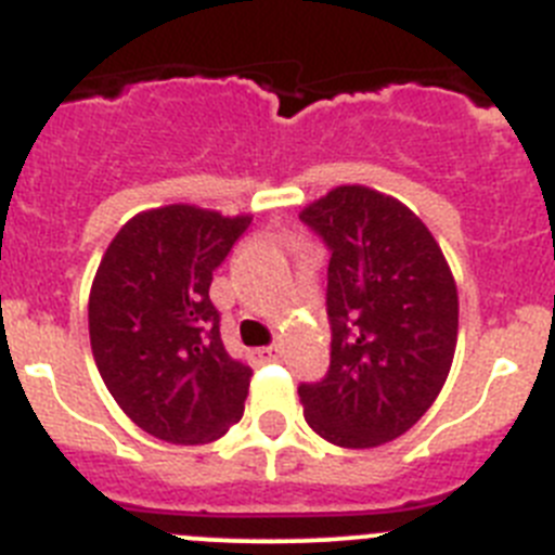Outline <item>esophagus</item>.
Here are the masks:
<instances>
[{"mask_svg": "<svg viewBox=\"0 0 555 555\" xmlns=\"http://www.w3.org/2000/svg\"><path fill=\"white\" fill-rule=\"evenodd\" d=\"M278 356H281V347H258V350H255V358H258V361H274Z\"/></svg>", "mask_w": 555, "mask_h": 555, "instance_id": "1", "label": "esophagus"}]
</instances>
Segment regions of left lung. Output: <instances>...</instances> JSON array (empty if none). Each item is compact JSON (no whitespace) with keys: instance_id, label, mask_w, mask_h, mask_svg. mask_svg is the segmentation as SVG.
<instances>
[{"instance_id":"8db88e82","label":"left lung","mask_w":555,"mask_h":555,"mask_svg":"<svg viewBox=\"0 0 555 555\" xmlns=\"http://www.w3.org/2000/svg\"><path fill=\"white\" fill-rule=\"evenodd\" d=\"M331 249V370L300 386L306 423L331 444L380 448L434 405L453 366L459 292L442 247L400 199L336 185L300 210Z\"/></svg>"}]
</instances>
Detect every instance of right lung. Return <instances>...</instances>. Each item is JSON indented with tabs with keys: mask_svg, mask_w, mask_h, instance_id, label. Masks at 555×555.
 Masks as SVG:
<instances>
[{
	"mask_svg": "<svg viewBox=\"0 0 555 555\" xmlns=\"http://www.w3.org/2000/svg\"><path fill=\"white\" fill-rule=\"evenodd\" d=\"M249 222V214L164 205L125 222L102 255L88 294L96 370L155 439L208 444L242 420L253 370L224 350L208 288Z\"/></svg>",
	"mask_w": 555,
	"mask_h": 555,
	"instance_id": "obj_1",
	"label": "right lung"
}]
</instances>
